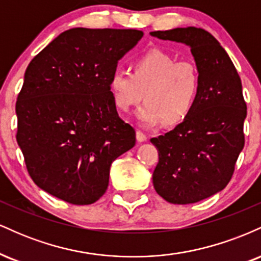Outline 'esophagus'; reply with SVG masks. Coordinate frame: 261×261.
<instances>
[{"label":"esophagus","instance_id":"34e87169","mask_svg":"<svg viewBox=\"0 0 261 261\" xmlns=\"http://www.w3.org/2000/svg\"><path fill=\"white\" fill-rule=\"evenodd\" d=\"M136 139L139 142H145V141H147V136H146L145 134L142 133V131L137 130L136 131Z\"/></svg>","mask_w":261,"mask_h":261}]
</instances>
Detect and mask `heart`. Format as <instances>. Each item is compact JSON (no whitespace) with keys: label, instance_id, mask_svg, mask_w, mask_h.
I'll return each mask as SVG.
<instances>
[{"label":"heart","instance_id":"obj_1","mask_svg":"<svg viewBox=\"0 0 261 261\" xmlns=\"http://www.w3.org/2000/svg\"><path fill=\"white\" fill-rule=\"evenodd\" d=\"M109 86L114 103L121 112L146 100L136 113L141 125L155 126L163 121L170 126L184 121L195 107L200 77L191 62H178L169 54L153 49L136 59L134 73L116 68Z\"/></svg>","mask_w":261,"mask_h":261}]
</instances>
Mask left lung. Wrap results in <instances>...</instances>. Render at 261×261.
Segmentation results:
<instances>
[{"label":"left lung","instance_id":"1","mask_svg":"<svg viewBox=\"0 0 261 261\" xmlns=\"http://www.w3.org/2000/svg\"><path fill=\"white\" fill-rule=\"evenodd\" d=\"M190 47L200 77L196 104L184 121L151 139L158 149L152 180L166 201L187 205L223 190L244 147L247 104L228 54L208 32L195 27L151 32Z\"/></svg>","mask_w":261,"mask_h":261}]
</instances>
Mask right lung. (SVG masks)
<instances>
[{
  "label": "right lung",
  "instance_id": "obj_1",
  "mask_svg": "<svg viewBox=\"0 0 261 261\" xmlns=\"http://www.w3.org/2000/svg\"><path fill=\"white\" fill-rule=\"evenodd\" d=\"M136 29H68L32 60L18 95L17 142L33 181L73 205L99 200L110 166L136 142L110 91Z\"/></svg>",
  "mask_w": 261,
  "mask_h": 261
}]
</instances>
